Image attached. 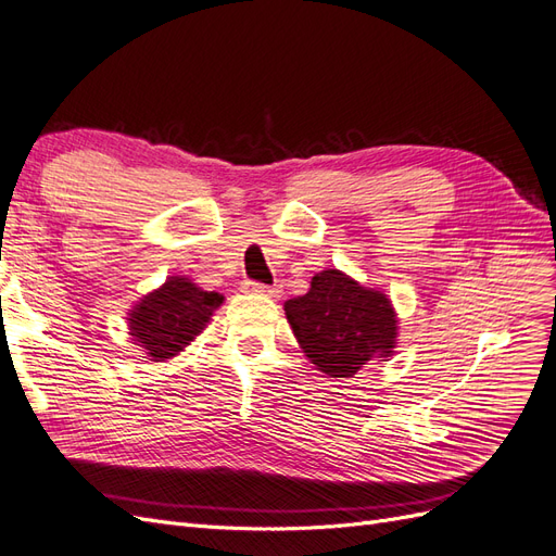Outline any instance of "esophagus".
<instances>
[{
	"mask_svg": "<svg viewBox=\"0 0 556 556\" xmlns=\"http://www.w3.org/2000/svg\"><path fill=\"white\" fill-rule=\"evenodd\" d=\"M243 290L252 292V294H266V296H274V299L280 296L278 285H262V282H255V280H245Z\"/></svg>",
	"mask_w": 556,
	"mask_h": 556,
	"instance_id": "1",
	"label": "esophagus"
}]
</instances>
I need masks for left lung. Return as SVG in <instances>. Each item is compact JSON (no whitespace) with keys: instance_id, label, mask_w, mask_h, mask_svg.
<instances>
[{"instance_id":"1","label":"left lung","mask_w":556,"mask_h":556,"mask_svg":"<svg viewBox=\"0 0 556 556\" xmlns=\"http://www.w3.org/2000/svg\"><path fill=\"white\" fill-rule=\"evenodd\" d=\"M285 315L311 364L329 378H352L374 357H390L396 315L382 292L329 268L304 296L285 301Z\"/></svg>"}]
</instances>
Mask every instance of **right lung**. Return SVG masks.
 I'll use <instances>...</instances> for the list:
<instances>
[{
    "label": "right lung",
    "instance_id": "1",
    "mask_svg": "<svg viewBox=\"0 0 556 556\" xmlns=\"http://www.w3.org/2000/svg\"><path fill=\"white\" fill-rule=\"evenodd\" d=\"M223 294L206 292L194 282L172 276L160 290L141 299L129 313V333L153 362L174 357L206 327Z\"/></svg>",
    "mask_w": 556,
    "mask_h": 556
}]
</instances>
